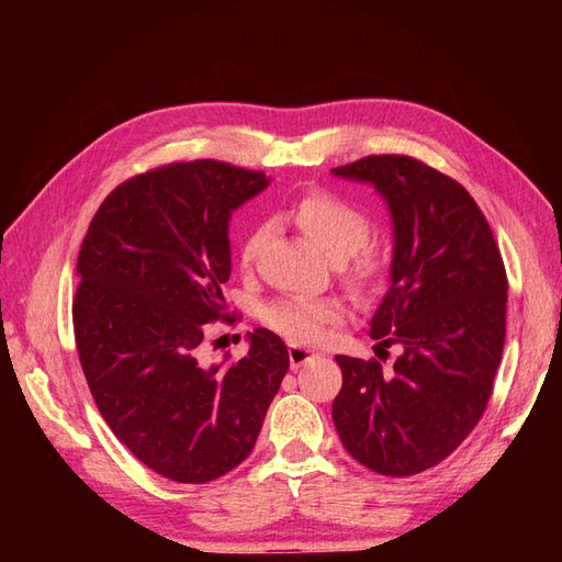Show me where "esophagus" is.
<instances>
[{"label": "esophagus", "instance_id": "obj_1", "mask_svg": "<svg viewBox=\"0 0 562 562\" xmlns=\"http://www.w3.org/2000/svg\"><path fill=\"white\" fill-rule=\"evenodd\" d=\"M288 356H291V368H293V370H297V368H302V366H310L312 361L318 359L316 351H310V349L297 347V345L288 347Z\"/></svg>", "mask_w": 562, "mask_h": 562}]
</instances>
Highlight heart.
Here are the masks:
<instances>
[{
	"instance_id": "1",
	"label": "heart",
	"mask_w": 562,
	"mask_h": 562,
	"mask_svg": "<svg viewBox=\"0 0 562 562\" xmlns=\"http://www.w3.org/2000/svg\"><path fill=\"white\" fill-rule=\"evenodd\" d=\"M291 217L307 232L310 239L321 246L330 260L342 262L353 283H368L382 271V260L375 248L363 246L368 239V217L351 206L349 201L330 192H312L302 196L291 209ZM265 239V229L255 227L246 234L239 250L241 267H250ZM339 307L328 300L285 297L267 304L262 321L271 330L293 339V342L312 345L323 339L326 326L339 318Z\"/></svg>"
}]
</instances>
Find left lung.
<instances>
[{
	"mask_svg": "<svg viewBox=\"0 0 562 562\" xmlns=\"http://www.w3.org/2000/svg\"><path fill=\"white\" fill-rule=\"evenodd\" d=\"M330 173L370 184L389 211V288L370 337L401 349L391 368L335 356L333 422L356 462L413 475L443 462L485 413L506 339L504 262L479 203L422 161L382 155Z\"/></svg>",
	"mask_w": 562,
	"mask_h": 562,
	"instance_id": "8db88e82",
	"label": "left lung"
}]
</instances>
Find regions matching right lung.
I'll return each mask as SVG.
<instances>
[{
    "label": "right lung",
    "mask_w": 562,
    "mask_h": 562,
    "mask_svg": "<svg viewBox=\"0 0 562 562\" xmlns=\"http://www.w3.org/2000/svg\"><path fill=\"white\" fill-rule=\"evenodd\" d=\"M267 184L220 161L161 166L119 184L81 241V370L114 436L176 483H209L244 462L291 366L267 328L248 333L239 361L203 363L199 349L225 312L232 213Z\"/></svg>",
    "instance_id": "add662e5"
}]
</instances>
